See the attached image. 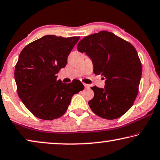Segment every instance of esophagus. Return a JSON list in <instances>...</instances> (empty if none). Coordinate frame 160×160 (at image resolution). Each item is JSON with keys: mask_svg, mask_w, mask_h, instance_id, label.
I'll return each mask as SVG.
<instances>
[{"mask_svg": "<svg viewBox=\"0 0 160 160\" xmlns=\"http://www.w3.org/2000/svg\"><path fill=\"white\" fill-rule=\"evenodd\" d=\"M84 86H85V88H89L90 85H88V84H85V83H84Z\"/></svg>", "mask_w": 160, "mask_h": 160, "instance_id": "obj_1", "label": "esophagus"}]
</instances>
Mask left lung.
<instances>
[{
  "mask_svg": "<svg viewBox=\"0 0 160 160\" xmlns=\"http://www.w3.org/2000/svg\"><path fill=\"white\" fill-rule=\"evenodd\" d=\"M93 61V72L107 80L103 88L93 86L88 104L96 115L107 120L120 118L130 109L138 92L142 67L131 43L107 31L86 36L78 44Z\"/></svg>",
  "mask_w": 160,
  "mask_h": 160,
  "instance_id": "left-lung-1",
  "label": "left lung"
}]
</instances>
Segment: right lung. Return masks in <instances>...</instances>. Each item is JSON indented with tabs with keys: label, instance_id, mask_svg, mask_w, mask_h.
I'll list each match as a JSON object with an SVG mask.
<instances>
[{
	"label": "right lung",
	"instance_id": "1",
	"mask_svg": "<svg viewBox=\"0 0 160 160\" xmlns=\"http://www.w3.org/2000/svg\"><path fill=\"white\" fill-rule=\"evenodd\" d=\"M80 37L45 35L20 53L14 78L19 97L36 118L52 120L66 112L74 94L84 89L80 80L68 84L57 80Z\"/></svg>",
	"mask_w": 160,
	"mask_h": 160
}]
</instances>
